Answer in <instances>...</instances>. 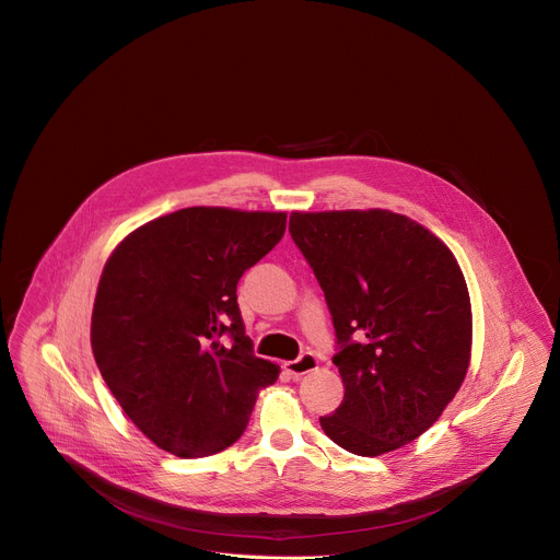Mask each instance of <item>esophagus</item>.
<instances>
[{
	"label": "esophagus",
	"mask_w": 560,
	"mask_h": 560,
	"mask_svg": "<svg viewBox=\"0 0 560 560\" xmlns=\"http://www.w3.org/2000/svg\"><path fill=\"white\" fill-rule=\"evenodd\" d=\"M316 366H318V360H316L314 353H303L299 360H292V362H285V364H283L285 373L292 375L294 380H299V377L312 373Z\"/></svg>",
	"instance_id": "esophagus-1"
}]
</instances>
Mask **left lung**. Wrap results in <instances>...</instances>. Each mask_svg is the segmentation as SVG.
Listing matches in <instances>:
<instances>
[{"label": "left lung", "instance_id": "left-lung-1", "mask_svg": "<svg viewBox=\"0 0 560 560\" xmlns=\"http://www.w3.org/2000/svg\"><path fill=\"white\" fill-rule=\"evenodd\" d=\"M334 318L345 399L320 417L355 456H382L430 430L471 360V301L454 253L386 209L290 215Z\"/></svg>", "mask_w": 560, "mask_h": 560}]
</instances>
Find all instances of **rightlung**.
<instances>
[{"instance_id":"right-lung-1","label":"right lung","mask_w":560,"mask_h":560,"mask_svg":"<svg viewBox=\"0 0 560 560\" xmlns=\"http://www.w3.org/2000/svg\"><path fill=\"white\" fill-rule=\"evenodd\" d=\"M283 211L187 207L126 235L91 316L95 364L161 450L202 458L233 445L279 366L244 331L237 281L285 233Z\"/></svg>"}]
</instances>
